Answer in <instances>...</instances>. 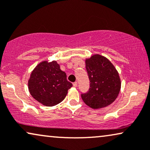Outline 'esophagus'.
Instances as JSON below:
<instances>
[{
  "instance_id": "obj_1",
  "label": "esophagus",
  "mask_w": 150,
  "mask_h": 150,
  "mask_svg": "<svg viewBox=\"0 0 150 150\" xmlns=\"http://www.w3.org/2000/svg\"><path fill=\"white\" fill-rule=\"evenodd\" d=\"M77 85H78V83L77 82H74V83H73V86L74 87H76Z\"/></svg>"
}]
</instances>
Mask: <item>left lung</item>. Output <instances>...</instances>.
<instances>
[{
	"instance_id": "obj_1",
	"label": "left lung",
	"mask_w": 150,
	"mask_h": 150,
	"mask_svg": "<svg viewBox=\"0 0 150 150\" xmlns=\"http://www.w3.org/2000/svg\"><path fill=\"white\" fill-rule=\"evenodd\" d=\"M85 67L90 81V87L81 98L92 109L105 108L116 100L119 94L121 81L119 74L106 57L94 54L85 59Z\"/></svg>"
}]
</instances>
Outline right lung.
<instances>
[{
  "label": "right lung",
  "instance_id": "obj_1",
  "mask_svg": "<svg viewBox=\"0 0 150 150\" xmlns=\"http://www.w3.org/2000/svg\"><path fill=\"white\" fill-rule=\"evenodd\" d=\"M72 84L67 80L56 61H43L33 69L28 80V89L35 100L43 105L52 107L62 102Z\"/></svg>",
  "mask_w": 150,
  "mask_h": 150
}]
</instances>
